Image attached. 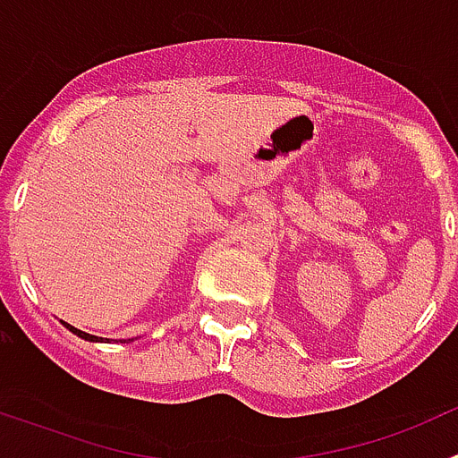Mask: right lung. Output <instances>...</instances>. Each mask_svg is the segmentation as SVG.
Wrapping results in <instances>:
<instances>
[{
  "label": "right lung",
  "instance_id": "1",
  "mask_svg": "<svg viewBox=\"0 0 458 458\" xmlns=\"http://www.w3.org/2000/svg\"><path fill=\"white\" fill-rule=\"evenodd\" d=\"M66 327H68V330H71V333H75V335H78V337H82V339H89V342H98V337H96V335L82 333V330H78V327L68 326V323H66Z\"/></svg>",
  "mask_w": 458,
  "mask_h": 458
}]
</instances>
